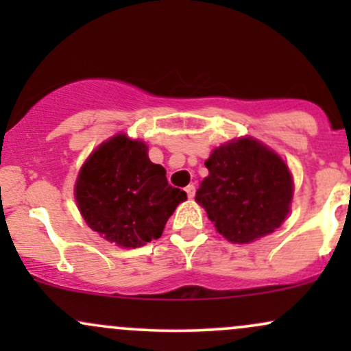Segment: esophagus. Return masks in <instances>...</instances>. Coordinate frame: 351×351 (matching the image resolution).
Masks as SVG:
<instances>
[{"label":"esophagus","instance_id":"34e87169","mask_svg":"<svg viewBox=\"0 0 351 351\" xmlns=\"http://www.w3.org/2000/svg\"><path fill=\"white\" fill-rule=\"evenodd\" d=\"M184 191H186L188 198H193V196H195V193H196V188H195V184H188V186L184 188Z\"/></svg>","mask_w":351,"mask_h":351}]
</instances>
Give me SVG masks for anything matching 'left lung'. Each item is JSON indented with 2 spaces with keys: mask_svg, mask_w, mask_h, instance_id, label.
<instances>
[{
  "mask_svg": "<svg viewBox=\"0 0 351 351\" xmlns=\"http://www.w3.org/2000/svg\"><path fill=\"white\" fill-rule=\"evenodd\" d=\"M209 175L196 201L206 209L219 234L231 243L274 232L284 223L292 201V176L276 153L254 138L216 148L204 162Z\"/></svg>",
  "mask_w": 351,
  "mask_h": 351,
  "instance_id": "8db88e82",
  "label": "left lung"
}]
</instances>
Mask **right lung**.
Wrapping results in <instances>:
<instances>
[{
    "label": "right lung",
    "instance_id": "obj_1",
    "mask_svg": "<svg viewBox=\"0 0 351 351\" xmlns=\"http://www.w3.org/2000/svg\"><path fill=\"white\" fill-rule=\"evenodd\" d=\"M162 165L148 158L143 142L117 135L84 163L75 199L86 223L122 247H140L162 236L186 193L168 184Z\"/></svg>",
    "mask_w": 351,
    "mask_h": 351
}]
</instances>
